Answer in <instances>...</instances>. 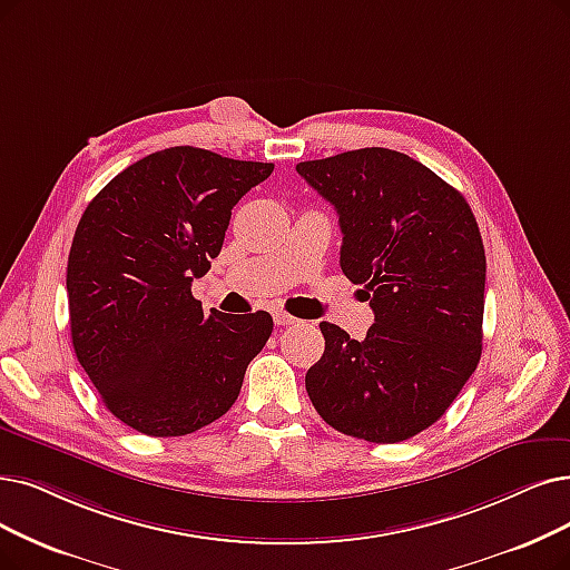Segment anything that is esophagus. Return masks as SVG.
Instances as JSON below:
<instances>
[{
    "label": "esophagus",
    "mask_w": 570,
    "mask_h": 570,
    "mask_svg": "<svg viewBox=\"0 0 570 570\" xmlns=\"http://www.w3.org/2000/svg\"><path fill=\"white\" fill-rule=\"evenodd\" d=\"M273 321H276V325H294V323H299L297 317L294 315H289V313H285V311H273Z\"/></svg>",
    "instance_id": "obj_1"
}]
</instances>
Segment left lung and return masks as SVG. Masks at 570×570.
<instances>
[{
  "mask_svg": "<svg viewBox=\"0 0 570 570\" xmlns=\"http://www.w3.org/2000/svg\"><path fill=\"white\" fill-rule=\"evenodd\" d=\"M297 173L334 206L341 271L374 311L362 341L321 323L325 353L306 372L308 397L344 435L414 438L444 416L482 355L480 226L461 191L393 149L302 161Z\"/></svg>",
  "mask_w": 570,
  "mask_h": 570,
  "instance_id": "1",
  "label": "left lung"
}]
</instances>
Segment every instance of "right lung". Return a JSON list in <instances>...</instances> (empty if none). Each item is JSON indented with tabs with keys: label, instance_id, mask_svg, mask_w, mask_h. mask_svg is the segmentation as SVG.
I'll return each mask as SVG.
<instances>
[{
	"label": "right lung",
	"instance_id": "obj_1",
	"mask_svg": "<svg viewBox=\"0 0 570 570\" xmlns=\"http://www.w3.org/2000/svg\"><path fill=\"white\" fill-rule=\"evenodd\" d=\"M273 173L198 147L154 151L88 203L67 259L72 346L109 412L149 438L210 425L268 341L266 311L203 313L232 208Z\"/></svg>",
	"mask_w": 570,
	"mask_h": 570
}]
</instances>
